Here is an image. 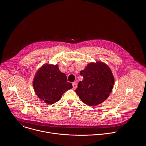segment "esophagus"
Here are the masks:
<instances>
[{
  "label": "esophagus",
  "mask_w": 146,
  "mask_h": 146,
  "mask_svg": "<svg viewBox=\"0 0 146 146\" xmlns=\"http://www.w3.org/2000/svg\"><path fill=\"white\" fill-rule=\"evenodd\" d=\"M72 85H73V89H76V88H77V83H76V82H73V83L72 84Z\"/></svg>",
  "instance_id": "34e87169"
}]
</instances>
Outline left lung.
Returning a JSON list of instances; mask_svg holds the SVG:
<instances>
[{
  "label": "left lung",
  "instance_id": "obj_1",
  "mask_svg": "<svg viewBox=\"0 0 146 146\" xmlns=\"http://www.w3.org/2000/svg\"><path fill=\"white\" fill-rule=\"evenodd\" d=\"M84 78L75 92L81 101L89 106L104 102L111 93L115 79L110 67L100 61L90 62L80 72Z\"/></svg>",
  "mask_w": 146,
  "mask_h": 146
}]
</instances>
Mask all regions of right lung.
<instances>
[{
	"instance_id": "right-lung-1",
	"label": "right lung",
	"mask_w": 146,
	"mask_h": 146,
	"mask_svg": "<svg viewBox=\"0 0 146 146\" xmlns=\"http://www.w3.org/2000/svg\"><path fill=\"white\" fill-rule=\"evenodd\" d=\"M33 85L38 98L50 105L58 102L66 90L73 88L57 64L42 65L36 72Z\"/></svg>"
}]
</instances>
